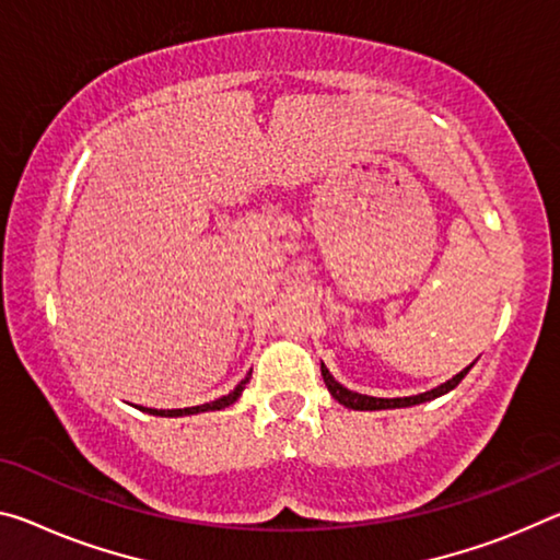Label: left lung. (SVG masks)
<instances>
[{
    "mask_svg": "<svg viewBox=\"0 0 560 560\" xmlns=\"http://www.w3.org/2000/svg\"><path fill=\"white\" fill-rule=\"evenodd\" d=\"M474 366V363H471ZM471 366H466L460 374H456L454 378H448L446 384H441L436 388H431V392L419 394V396H404V398H376V396H366V394H357V392H349V388L341 386L339 381H336L331 374H328V369L322 363V376H324V384L328 388V394H331L336 401L343 404L346 408H353V411H381V408H406V406H416V404H423V401H431V398H439L443 394H448L451 388H456L464 376L471 371Z\"/></svg>",
    "mask_w": 560,
    "mask_h": 560,
    "instance_id": "left-lung-1",
    "label": "left lung"
}]
</instances>
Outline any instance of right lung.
Instances as JSON below:
<instances>
[{"mask_svg":"<svg viewBox=\"0 0 560 560\" xmlns=\"http://www.w3.org/2000/svg\"><path fill=\"white\" fill-rule=\"evenodd\" d=\"M252 376V374H248ZM248 376L244 378V381H238V386L234 388L232 394H226V396H221V398H217V401H209V404H201V406H191V408H144V406H139V411H144V413H152V416H191V413H203V411H221V408H226V406H232L238 396H242V392H244V386L248 384Z\"/></svg>","mask_w":560,"mask_h":560,"instance_id":"right-lung-1","label":"right lung"}]
</instances>
